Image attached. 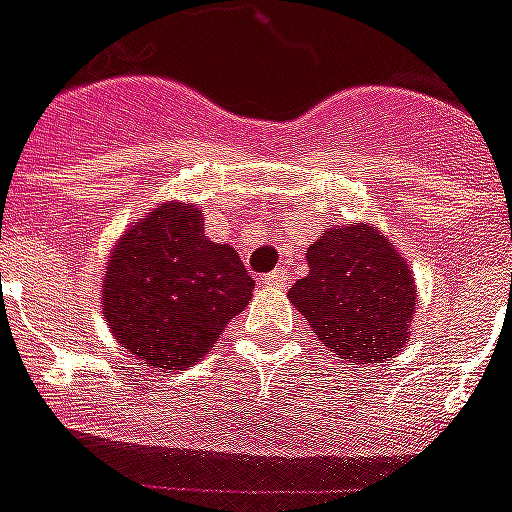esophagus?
I'll return each mask as SVG.
<instances>
[{
    "label": "esophagus",
    "instance_id": "34e87169",
    "mask_svg": "<svg viewBox=\"0 0 512 512\" xmlns=\"http://www.w3.org/2000/svg\"><path fill=\"white\" fill-rule=\"evenodd\" d=\"M261 282H264L266 287H277V290H285L287 282H290V277H287L285 269H274V272L264 274V277H261Z\"/></svg>",
    "mask_w": 512,
    "mask_h": 512
}]
</instances>
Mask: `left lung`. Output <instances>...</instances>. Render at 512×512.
I'll return each instance as SVG.
<instances>
[{"label": "left lung", "instance_id": "1", "mask_svg": "<svg viewBox=\"0 0 512 512\" xmlns=\"http://www.w3.org/2000/svg\"><path fill=\"white\" fill-rule=\"evenodd\" d=\"M308 277L290 287L314 335L350 363H387L411 340L416 277L379 227L335 225L306 251Z\"/></svg>", "mask_w": 512, "mask_h": 512}]
</instances>
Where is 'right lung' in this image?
Segmentation results:
<instances>
[{
	"label": "right lung",
	"instance_id": "obj_1",
	"mask_svg": "<svg viewBox=\"0 0 512 512\" xmlns=\"http://www.w3.org/2000/svg\"><path fill=\"white\" fill-rule=\"evenodd\" d=\"M251 295L235 248L204 235L201 209L167 201L114 243L101 311L122 348L170 374L201 361Z\"/></svg>",
	"mask_w": 512,
	"mask_h": 512
}]
</instances>
